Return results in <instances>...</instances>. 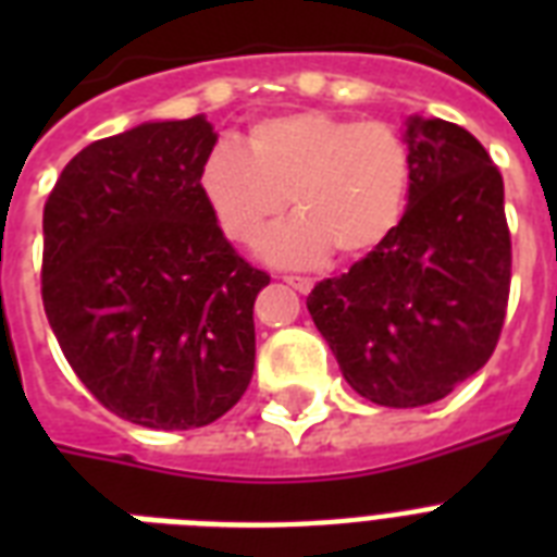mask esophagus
I'll use <instances>...</instances> for the list:
<instances>
[{"label": "esophagus", "mask_w": 557, "mask_h": 557, "mask_svg": "<svg viewBox=\"0 0 557 557\" xmlns=\"http://www.w3.org/2000/svg\"><path fill=\"white\" fill-rule=\"evenodd\" d=\"M283 283H288L292 288H297L300 295H309V292H312V286H314L312 277H295V274H286V277H283Z\"/></svg>", "instance_id": "obj_1"}]
</instances>
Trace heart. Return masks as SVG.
Listing matches in <instances>:
<instances>
[{
    "mask_svg": "<svg viewBox=\"0 0 557 557\" xmlns=\"http://www.w3.org/2000/svg\"><path fill=\"white\" fill-rule=\"evenodd\" d=\"M413 187V152L398 126L295 109L253 121L245 150L222 141L199 168V196L225 239L253 243L286 208L297 213L262 236L274 265L361 257L401 222Z\"/></svg>",
    "mask_w": 557,
    "mask_h": 557,
    "instance_id": "b5f03b06",
    "label": "heart"
}]
</instances>
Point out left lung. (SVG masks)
I'll return each instance as SVG.
<instances>
[{"mask_svg": "<svg viewBox=\"0 0 557 557\" xmlns=\"http://www.w3.org/2000/svg\"><path fill=\"white\" fill-rule=\"evenodd\" d=\"M413 187L396 231L306 297L358 396L433 405L500 341L511 286L503 176L485 147L442 117H410Z\"/></svg>", "mask_w": 557, "mask_h": 557, "instance_id": "left-lung-1", "label": "left lung"}]
</instances>
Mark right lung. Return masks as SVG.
Wrapping results in <instances>:
<instances>
[{"label": "right lung", "mask_w": 557, "mask_h": 557, "mask_svg": "<svg viewBox=\"0 0 557 557\" xmlns=\"http://www.w3.org/2000/svg\"><path fill=\"white\" fill-rule=\"evenodd\" d=\"M216 133L156 121L74 156L42 210V306L91 396L156 431L205 428L253 375V300L269 274L199 196Z\"/></svg>", "instance_id": "add662e5"}]
</instances>
